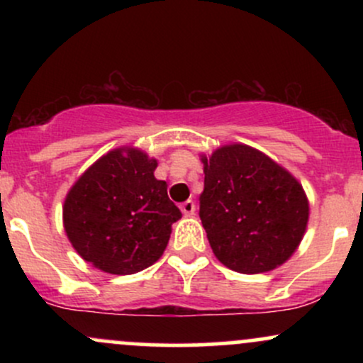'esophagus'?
<instances>
[{
    "mask_svg": "<svg viewBox=\"0 0 363 363\" xmlns=\"http://www.w3.org/2000/svg\"><path fill=\"white\" fill-rule=\"evenodd\" d=\"M181 210L186 216H193L194 211H196V206H194V203L191 201V199H187V201H184L181 205Z\"/></svg>",
    "mask_w": 363,
    "mask_h": 363,
    "instance_id": "1",
    "label": "esophagus"
}]
</instances>
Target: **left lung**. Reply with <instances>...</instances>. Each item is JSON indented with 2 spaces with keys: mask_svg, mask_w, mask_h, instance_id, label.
Wrapping results in <instances>:
<instances>
[{
  "mask_svg": "<svg viewBox=\"0 0 363 363\" xmlns=\"http://www.w3.org/2000/svg\"><path fill=\"white\" fill-rule=\"evenodd\" d=\"M201 162L199 218L216 259L244 274L281 266L297 251L309 222L301 182L242 143L216 148Z\"/></svg>",
  "mask_w": 363,
  "mask_h": 363,
  "instance_id": "obj_1",
  "label": "left lung"
}]
</instances>
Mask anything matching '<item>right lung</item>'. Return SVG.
Instances as JSON below:
<instances>
[{
  "label": "right lung",
  "mask_w": 363,
  "mask_h": 363,
  "mask_svg": "<svg viewBox=\"0 0 363 363\" xmlns=\"http://www.w3.org/2000/svg\"><path fill=\"white\" fill-rule=\"evenodd\" d=\"M155 158L123 147L91 164L66 194L62 223L69 242L95 268L133 274L160 259L181 210L167 182L153 176Z\"/></svg>",
  "instance_id": "1"
}]
</instances>
